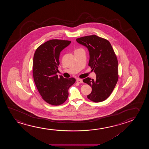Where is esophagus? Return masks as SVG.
<instances>
[{
  "mask_svg": "<svg viewBox=\"0 0 149 149\" xmlns=\"http://www.w3.org/2000/svg\"><path fill=\"white\" fill-rule=\"evenodd\" d=\"M76 82H77V83H78V84H82V83H83V81H82V80L81 79H77Z\"/></svg>",
  "mask_w": 149,
  "mask_h": 149,
  "instance_id": "obj_1",
  "label": "esophagus"
}]
</instances>
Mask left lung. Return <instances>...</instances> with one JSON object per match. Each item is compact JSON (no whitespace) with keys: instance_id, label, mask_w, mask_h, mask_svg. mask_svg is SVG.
<instances>
[{"instance_id":"1","label":"left lung","mask_w":149,"mask_h":149,"mask_svg":"<svg viewBox=\"0 0 149 149\" xmlns=\"http://www.w3.org/2000/svg\"><path fill=\"white\" fill-rule=\"evenodd\" d=\"M76 41L88 48V65L96 74L95 79L83 80L92 88L88 98L93 102L103 101L109 97L118 80V61L114 50L108 40L96 35L80 37Z\"/></svg>"}]
</instances>
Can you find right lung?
<instances>
[{
  "label": "right lung",
  "instance_id": "obj_1",
  "mask_svg": "<svg viewBox=\"0 0 149 149\" xmlns=\"http://www.w3.org/2000/svg\"><path fill=\"white\" fill-rule=\"evenodd\" d=\"M71 41L53 39L37 48L33 60V73L37 89L45 102L52 105H60L67 99L69 88L76 81L73 77H58L59 57L62 50Z\"/></svg>",
  "mask_w": 149,
  "mask_h": 149
}]
</instances>
